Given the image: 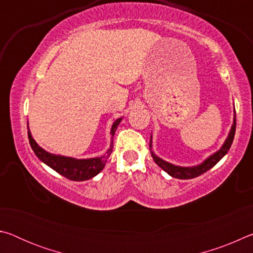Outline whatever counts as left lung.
Instances as JSON below:
<instances>
[{"label":"left lung","mask_w":253,"mask_h":253,"mask_svg":"<svg viewBox=\"0 0 253 253\" xmlns=\"http://www.w3.org/2000/svg\"><path fill=\"white\" fill-rule=\"evenodd\" d=\"M235 126H237V122H235V110H234V117H233V124L231 126V129L228 137H226L224 144L222 145L221 148L219 151H216L212 155H210L207 160H204L201 164L195 165V166H188V168H185V166H177L174 164H170V163L166 162L162 158L155 155V153L152 151V136H151V144H149V148H151V154L153 160L155 161L156 164L160 166L162 169H164L166 173L170 175L172 177L175 178H179V179H191L194 177L200 176L201 174H203L209 170L210 169H212L214 165L216 164L217 162H220V160L223 157L232 145L233 138H234V134H235Z\"/></svg>","instance_id":"1"}]
</instances>
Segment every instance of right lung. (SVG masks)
Listing matches in <instances>:
<instances>
[{"mask_svg": "<svg viewBox=\"0 0 253 253\" xmlns=\"http://www.w3.org/2000/svg\"><path fill=\"white\" fill-rule=\"evenodd\" d=\"M122 119L123 117L116 119V121L113 123V126H111V129H110V135H111L110 147L108 148V151L106 152L105 155H102L100 157L78 160V158H74V157L51 154L49 152L44 151L43 148L40 147L39 145L37 144L36 140L33 139L30 129H28L29 142H30V145H31L34 154L38 156V158H39L41 162H43L45 165H48L49 168L54 169L55 172L59 173L60 175H62V176L67 177L68 179H71V181H77V182L85 181V179H90L93 176H96V175L99 174L102 170V169L105 168L106 162L110 156L111 152H113V144H114L113 137L115 135V131H116L118 125L121 124Z\"/></svg>", "mask_w": 253, "mask_h": 253, "instance_id": "right-lung-1", "label": "right lung"}]
</instances>
